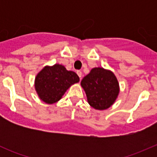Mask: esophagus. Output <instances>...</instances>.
Wrapping results in <instances>:
<instances>
[{"instance_id": "esophagus-1", "label": "esophagus", "mask_w": 157, "mask_h": 157, "mask_svg": "<svg viewBox=\"0 0 157 157\" xmlns=\"http://www.w3.org/2000/svg\"><path fill=\"white\" fill-rule=\"evenodd\" d=\"M77 75L79 76V77H80V79H81V77H82V72H81V71H77Z\"/></svg>"}]
</instances>
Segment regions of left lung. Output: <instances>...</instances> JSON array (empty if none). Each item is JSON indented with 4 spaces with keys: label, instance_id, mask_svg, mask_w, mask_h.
I'll return each instance as SVG.
<instances>
[{
    "label": "left lung",
    "instance_id": "1",
    "mask_svg": "<svg viewBox=\"0 0 157 157\" xmlns=\"http://www.w3.org/2000/svg\"><path fill=\"white\" fill-rule=\"evenodd\" d=\"M89 104L93 108L103 110L109 108L119 93L118 80L112 72L95 67L81 80Z\"/></svg>",
    "mask_w": 157,
    "mask_h": 157
}]
</instances>
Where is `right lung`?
Returning <instances> with one entry per match:
<instances>
[{"label": "right lung", "instance_id": "obj_1", "mask_svg": "<svg viewBox=\"0 0 157 157\" xmlns=\"http://www.w3.org/2000/svg\"><path fill=\"white\" fill-rule=\"evenodd\" d=\"M79 80L75 72L67 71L63 65L55 64L52 67H45L38 74L35 87L42 101L53 104L60 100L66 90Z\"/></svg>", "mask_w": 157, "mask_h": 157}]
</instances>
